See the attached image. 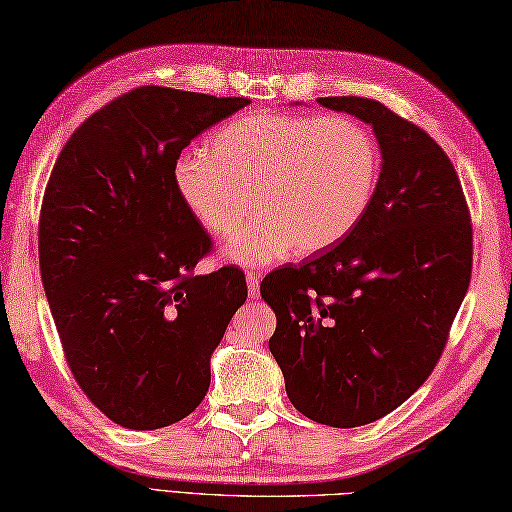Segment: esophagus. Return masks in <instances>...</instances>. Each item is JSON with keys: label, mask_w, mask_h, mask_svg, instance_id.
<instances>
[{"label": "esophagus", "mask_w": 512, "mask_h": 512, "mask_svg": "<svg viewBox=\"0 0 512 512\" xmlns=\"http://www.w3.org/2000/svg\"><path fill=\"white\" fill-rule=\"evenodd\" d=\"M246 284H248L250 299L259 297V275L257 273H246Z\"/></svg>", "instance_id": "1"}]
</instances>
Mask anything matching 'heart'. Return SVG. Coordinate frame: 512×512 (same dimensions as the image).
I'll list each match as a JSON object with an SVG mask.
<instances>
[{
  "label": "heart",
  "instance_id": "heart-1",
  "mask_svg": "<svg viewBox=\"0 0 512 512\" xmlns=\"http://www.w3.org/2000/svg\"><path fill=\"white\" fill-rule=\"evenodd\" d=\"M378 171L376 140L354 118L257 112L217 129L206 151H184L173 187L220 239L255 199L260 215L226 246L235 262L255 266L343 239L372 202Z\"/></svg>",
  "mask_w": 512,
  "mask_h": 512
}]
</instances>
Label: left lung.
Wrapping results in <instances>:
<instances>
[{
  "instance_id": "left-lung-1",
  "label": "left lung",
  "mask_w": 512,
  "mask_h": 512,
  "mask_svg": "<svg viewBox=\"0 0 512 512\" xmlns=\"http://www.w3.org/2000/svg\"><path fill=\"white\" fill-rule=\"evenodd\" d=\"M319 103L374 127L376 191L341 244L273 270L259 290L290 402L350 429L400 407L440 361L469 290L473 226L458 173L424 129L363 96Z\"/></svg>"
}]
</instances>
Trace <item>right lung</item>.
I'll return each mask as SVG.
<instances>
[{
    "label": "right lung",
    "mask_w": 512,
    "mask_h": 512,
    "mask_svg": "<svg viewBox=\"0 0 512 512\" xmlns=\"http://www.w3.org/2000/svg\"><path fill=\"white\" fill-rule=\"evenodd\" d=\"M248 103L143 85L83 121L52 167L43 290L74 380L125 429L169 427L200 405L246 301L239 268L195 275L213 244L173 187V162Z\"/></svg>",
    "instance_id": "1"
}]
</instances>
